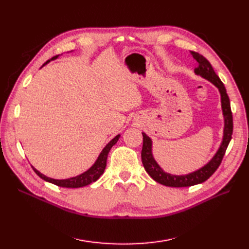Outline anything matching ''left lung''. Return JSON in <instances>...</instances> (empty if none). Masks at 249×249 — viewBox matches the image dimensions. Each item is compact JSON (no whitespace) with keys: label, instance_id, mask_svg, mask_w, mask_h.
I'll return each instance as SVG.
<instances>
[{"label":"left lung","instance_id":"obj_1","mask_svg":"<svg viewBox=\"0 0 249 249\" xmlns=\"http://www.w3.org/2000/svg\"><path fill=\"white\" fill-rule=\"evenodd\" d=\"M190 53L193 58L198 62V67L195 69V73L209 80L219 89L221 94V105L224 116V135L219 149H218L216 155L207 165H205L202 168L196 171L189 173V175L172 176L169 175V173L164 172L159 165L157 164L152 154V140H150V138L146 136L144 133H142L143 145L141 150V160L143 166H144V169L150 176V178H154L156 182L168 187H190L193 185L203 183L205 180H207L221 164L225 150H227L229 146V143L231 139L232 135V114L231 110L230 99L227 93V89H225L223 83L221 82L219 77L217 76L212 65L210 64L208 60L196 52L191 51Z\"/></svg>","mask_w":249,"mask_h":249}]
</instances>
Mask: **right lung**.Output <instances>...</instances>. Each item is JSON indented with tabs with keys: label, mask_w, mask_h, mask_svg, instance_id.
I'll return each mask as SVG.
<instances>
[{
	"label": "right lung",
	"mask_w": 249,
	"mask_h": 249,
	"mask_svg": "<svg viewBox=\"0 0 249 249\" xmlns=\"http://www.w3.org/2000/svg\"><path fill=\"white\" fill-rule=\"evenodd\" d=\"M58 57L57 56H54L52 58L53 59H56ZM48 62H50V60H48V61L44 63L43 65H46ZM42 65V66H43ZM120 137V135H117V136L115 138H113L108 144L105 146V148L102 150V153L100 154L99 158H97V160L95 161V163L93 164V166L91 168H89L86 172L82 173V175L78 176V177H74V178H67V179H54V178H48L46 176H43L42 173H40L38 170H36L34 167L33 170L35 171V173L37 176H38L39 178H41L42 179L47 180V182H50L52 184L54 185H57L59 187H64V188H80V187H84V186H87L89 184H91L93 182H95V180L99 178L103 173H104V170L105 168H106V165H107V158H108V154L110 152L111 147L115 144V143L118 141Z\"/></svg>",
	"instance_id": "right-lung-1"
}]
</instances>
